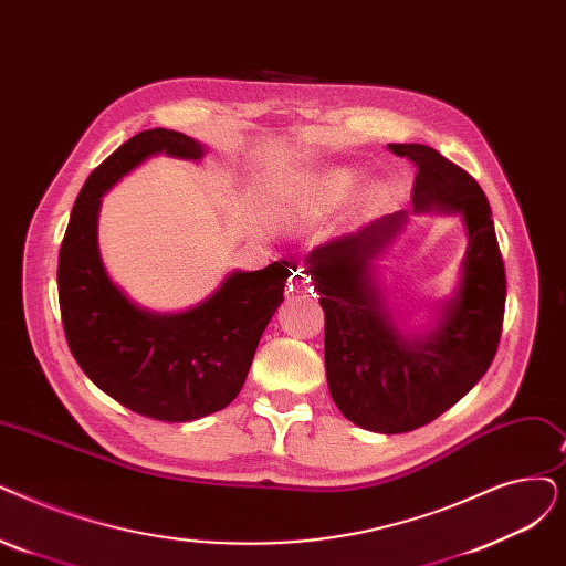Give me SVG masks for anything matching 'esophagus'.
Returning a JSON list of instances; mask_svg holds the SVG:
<instances>
[{"mask_svg":"<svg viewBox=\"0 0 566 566\" xmlns=\"http://www.w3.org/2000/svg\"><path fill=\"white\" fill-rule=\"evenodd\" d=\"M289 291L293 293H310L312 291V284H310V277L303 273V270H293V275L289 277Z\"/></svg>","mask_w":566,"mask_h":566,"instance_id":"obj_1","label":"esophagus"}]
</instances>
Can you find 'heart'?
Masks as SVG:
<instances>
[{"label": "heart", "mask_w": 566, "mask_h": 566, "mask_svg": "<svg viewBox=\"0 0 566 566\" xmlns=\"http://www.w3.org/2000/svg\"><path fill=\"white\" fill-rule=\"evenodd\" d=\"M360 176L352 168H326L318 174H310L301 178L291 187L286 196V212L296 214L301 219H326L335 210H339L349 201V196L356 191ZM388 199V187L375 182L365 189L363 206L365 208H379Z\"/></svg>", "instance_id": "heart-1"}]
</instances>
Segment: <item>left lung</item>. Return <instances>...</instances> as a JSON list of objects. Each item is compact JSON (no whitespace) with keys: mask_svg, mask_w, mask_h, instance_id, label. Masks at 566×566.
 <instances>
[{"mask_svg":"<svg viewBox=\"0 0 566 566\" xmlns=\"http://www.w3.org/2000/svg\"><path fill=\"white\" fill-rule=\"evenodd\" d=\"M388 150L419 168L411 196L416 214L460 217L467 250L453 291L419 328L388 303L379 259L402 233L405 210L318 244L305 256V273L326 312L331 398L352 423L398 434L434 421L485 375L502 333L506 277L479 182L428 145L390 143Z\"/></svg>","mask_w":566,"mask_h":566,"instance_id":"1","label":"left lung"}]
</instances>
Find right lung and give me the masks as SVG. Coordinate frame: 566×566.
Wrapping results in <instances>:
<instances>
[{
  "mask_svg": "<svg viewBox=\"0 0 566 566\" xmlns=\"http://www.w3.org/2000/svg\"><path fill=\"white\" fill-rule=\"evenodd\" d=\"M157 155L199 161L206 145L180 132L145 129L92 170L60 248V310L69 349L94 386L136 413L187 423L235 400L291 270L286 261L233 270L182 312L134 303L104 265L99 210L104 193Z\"/></svg>",
  "mask_w": 566,
  "mask_h": 566,
  "instance_id": "1",
  "label": "right lung"
}]
</instances>
